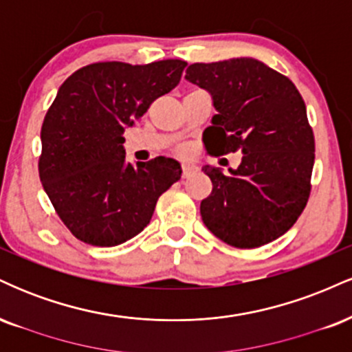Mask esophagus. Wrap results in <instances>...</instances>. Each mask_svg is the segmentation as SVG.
Returning a JSON list of instances; mask_svg holds the SVG:
<instances>
[{
	"label": "esophagus",
	"instance_id": "obj_1",
	"mask_svg": "<svg viewBox=\"0 0 352 352\" xmlns=\"http://www.w3.org/2000/svg\"><path fill=\"white\" fill-rule=\"evenodd\" d=\"M195 170H197L195 165H192V164H182V177H184V179H187V177L192 175V173L195 172Z\"/></svg>",
	"mask_w": 352,
	"mask_h": 352
}]
</instances>
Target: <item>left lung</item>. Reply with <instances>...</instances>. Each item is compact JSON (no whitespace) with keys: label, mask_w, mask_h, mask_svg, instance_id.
Masks as SVG:
<instances>
[{"label":"left lung","mask_w":352,"mask_h":352,"mask_svg":"<svg viewBox=\"0 0 352 352\" xmlns=\"http://www.w3.org/2000/svg\"><path fill=\"white\" fill-rule=\"evenodd\" d=\"M185 79L208 91L217 109L204 131L207 152L243 153L228 175L201 168L213 185L200 204L205 227L236 248L285 235L308 204L314 165L313 129L296 86L253 58L195 63Z\"/></svg>","instance_id":"left-lung-1"}]
</instances>
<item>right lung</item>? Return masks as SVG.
<instances>
[{
    "instance_id": "right-lung-1",
    "label": "right lung",
    "mask_w": 352,
    "mask_h": 352,
    "mask_svg": "<svg viewBox=\"0 0 352 352\" xmlns=\"http://www.w3.org/2000/svg\"><path fill=\"white\" fill-rule=\"evenodd\" d=\"M187 63H94L59 87L41 127L39 179L78 240L116 246L151 223L157 200L180 180V164H125L124 131L180 82Z\"/></svg>"
}]
</instances>
